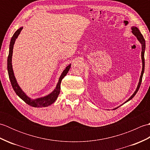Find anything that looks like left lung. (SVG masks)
<instances>
[{"label":"left lung","mask_w":150,"mask_h":150,"mask_svg":"<svg viewBox=\"0 0 150 150\" xmlns=\"http://www.w3.org/2000/svg\"><path fill=\"white\" fill-rule=\"evenodd\" d=\"M132 32L133 33V34L134 35L137 37V40L139 41L140 43L141 44V46H142V52H141V59H142V71H141V77H140V79H139V84H138V86L137 87V89L134 92V93H133L131 97H130L128 100H127L125 103H124V104L126 103L127 102H128L129 100H130L131 99H132V98H133V97L135 96V95H136V93H137V91L139 90V89L140 88V86H141V82H142V76H143V73H144V65H145V63H144V52H145V48H146V42H145V40H144V37L142 36V35L141 34V33L140 32L139 30L137 28L135 27V26H132ZM122 105H120V106H122ZM119 107H117L115 108H114V109H113V110H116Z\"/></svg>","instance_id":"obj_1"}]
</instances>
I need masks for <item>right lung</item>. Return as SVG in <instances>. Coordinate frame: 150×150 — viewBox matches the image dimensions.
<instances>
[{
  "label": "right lung",
  "instance_id": "1",
  "mask_svg": "<svg viewBox=\"0 0 150 150\" xmlns=\"http://www.w3.org/2000/svg\"><path fill=\"white\" fill-rule=\"evenodd\" d=\"M23 27H21L19 29H18L15 31L13 35L11 37V39L10 41V44H9V55L8 57V71L9 75V78L10 80L11 84L13 88L15 91L18 96L20 97L22 100H24L25 103L30 105L31 106L35 107V108H42V107H47L50 106L57 100V97H58L60 93V84H61V81L62 79L65 77L67 73L69 71V70L71 68V64L68 65L66 67V69L62 71L61 75L59 79V82L57 83L56 88L54 89V90L50 93L49 95H46L42 97L37 98L35 99H32V98H30L27 96L26 94L22 90L21 87L19 86L18 84L17 80H16L15 77L14 75L13 70L12 67V55H13V45L15 42L18 36L20 34L21 30H22Z\"/></svg>",
  "mask_w": 150,
  "mask_h": 150
}]
</instances>
